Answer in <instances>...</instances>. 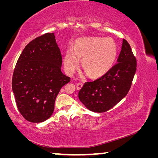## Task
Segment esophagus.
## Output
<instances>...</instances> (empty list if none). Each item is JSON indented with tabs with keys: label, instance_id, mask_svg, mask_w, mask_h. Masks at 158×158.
I'll return each instance as SVG.
<instances>
[{
	"label": "esophagus",
	"instance_id": "1",
	"mask_svg": "<svg viewBox=\"0 0 158 158\" xmlns=\"http://www.w3.org/2000/svg\"><path fill=\"white\" fill-rule=\"evenodd\" d=\"M82 86H83V84H81V83H78V84H77V89L80 90L82 88Z\"/></svg>",
	"mask_w": 158,
	"mask_h": 158
}]
</instances>
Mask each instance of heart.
<instances>
[{"mask_svg": "<svg viewBox=\"0 0 158 158\" xmlns=\"http://www.w3.org/2000/svg\"><path fill=\"white\" fill-rule=\"evenodd\" d=\"M118 47L111 38L79 39L74 42L72 51H68L63 58L65 69L73 73L82 60V67L88 75L100 77L105 75L114 65Z\"/></svg>", "mask_w": 158, "mask_h": 158, "instance_id": "b5f03b06", "label": "heart"}]
</instances>
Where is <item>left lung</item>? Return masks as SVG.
<instances>
[{
    "mask_svg": "<svg viewBox=\"0 0 158 158\" xmlns=\"http://www.w3.org/2000/svg\"><path fill=\"white\" fill-rule=\"evenodd\" d=\"M117 62L105 75L93 81L85 82L79 90L80 101L90 111H107L129 92L137 70V60L125 39Z\"/></svg>",
    "mask_w": 158,
    "mask_h": 158,
    "instance_id": "8db88e82",
    "label": "left lung"
}]
</instances>
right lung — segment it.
<instances>
[{
  "label": "right lung",
  "instance_id": "right-lung-1",
  "mask_svg": "<svg viewBox=\"0 0 158 158\" xmlns=\"http://www.w3.org/2000/svg\"><path fill=\"white\" fill-rule=\"evenodd\" d=\"M62 56L53 33L36 37L25 47L16 64L12 87L20 114L32 123L52 116L55 100L70 78L61 72Z\"/></svg>",
  "mask_w": 158,
  "mask_h": 158
}]
</instances>
